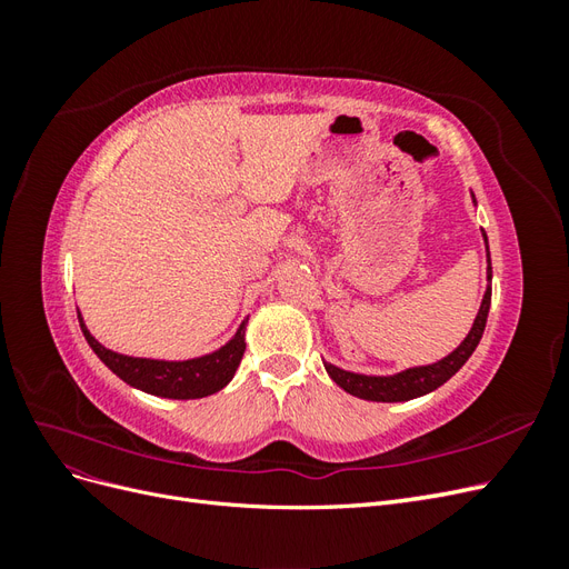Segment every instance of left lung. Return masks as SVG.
Segmentation results:
<instances>
[{"mask_svg": "<svg viewBox=\"0 0 569 569\" xmlns=\"http://www.w3.org/2000/svg\"><path fill=\"white\" fill-rule=\"evenodd\" d=\"M472 201H475V194H472ZM481 237H485V247H487V280H489V284H487L485 297H481V306H479L477 318L470 327L468 337H465L449 356H443L441 360H437V363L412 366V368H406V370L393 372V375H363V372L337 368L332 363H327V360H322L327 375H330L343 391H349L351 396H358V399L377 401V403H401V401L418 399V396H425L429 391L439 389L443 382H449L451 377L465 363H468V358L477 349V343H479L481 335H485V327H487V316H489V306H491V253H489V242H487L485 230H481Z\"/></svg>", "mask_w": 569, "mask_h": 569, "instance_id": "8db88e82", "label": "left lung"}]
</instances>
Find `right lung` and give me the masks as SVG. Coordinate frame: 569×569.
I'll list each match as a JSON object with an SVG mask.
<instances>
[{
  "label": "right lung",
  "instance_id": "1",
  "mask_svg": "<svg viewBox=\"0 0 569 569\" xmlns=\"http://www.w3.org/2000/svg\"><path fill=\"white\" fill-rule=\"evenodd\" d=\"M78 320L84 339H88L101 363H104L113 375H118L126 385L151 396H161V399H203V396H211L222 387H228L239 363H242V356L247 349L244 339L249 316L237 327V332L228 343H222L220 349L211 353L187 360L142 358L111 351L92 337L88 325L82 320V313H78Z\"/></svg>",
  "mask_w": 569,
  "mask_h": 569
}]
</instances>
